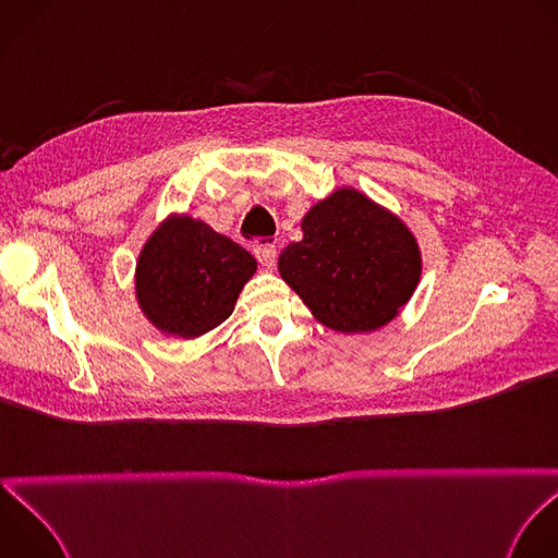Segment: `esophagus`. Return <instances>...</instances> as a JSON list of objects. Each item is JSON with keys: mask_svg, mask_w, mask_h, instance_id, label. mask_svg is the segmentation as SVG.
I'll list each match as a JSON object with an SVG mask.
<instances>
[{"mask_svg": "<svg viewBox=\"0 0 558 558\" xmlns=\"http://www.w3.org/2000/svg\"><path fill=\"white\" fill-rule=\"evenodd\" d=\"M254 254H256V258H258L265 267H274V265H276V258H278L276 245H258V247L254 250Z\"/></svg>", "mask_w": 558, "mask_h": 558, "instance_id": "esophagus-1", "label": "esophagus"}]
</instances>
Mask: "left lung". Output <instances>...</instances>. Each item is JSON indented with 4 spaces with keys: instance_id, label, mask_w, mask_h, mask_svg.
Listing matches in <instances>:
<instances>
[{
    "instance_id": "1",
    "label": "left lung",
    "mask_w": 558,
    "mask_h": 558,
    "mask_svg": "<svg viewBox=\"0 0 558 558\" xmlns=\"http://www.w3.org/2000/svg\"><path fill=\"white\" fill-rule=\"evenodd\" d=\"M300 227L302 241L282 250L278 271L327 329L377 331L413 298L424 267L417 235L357 187L311 205Z\"/></svg>"
}]
</instances>
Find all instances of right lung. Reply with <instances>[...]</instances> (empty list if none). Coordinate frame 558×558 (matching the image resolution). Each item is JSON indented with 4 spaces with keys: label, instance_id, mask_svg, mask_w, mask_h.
Instances as JSON below:
<instances>
[{
    "label": "right lung",
    "instance_id": "add662e5",
    "mask_svg": "<svg viewBox=\"0 0 558 558\" xmlns=\"http://www.w3.org/2000/svg\"><path fill=\"white\" fill-rule=\"evenodd\" d=\"M256 258L190 214H170L141 247L134 295L145 320L168 338L194 340L233 313Z\"/></svg>",
    "mask_w": 558,
    "mask_h": 558
}]
</instances>
